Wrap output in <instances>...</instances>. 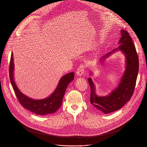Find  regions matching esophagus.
I'll list each match as a JSON object with an SVG mask.
<instances>
[{
  "instance_id": "1",
  "label": "esophagus",
  "mask_w": 147,
  "mask_h": 147,
  "mask_svg": "<svg viewBox=\"0 0 147 147\" xmlns=\"http://www.w3.org/2000/svg\"><path fill=\"white\" fill-rule=\"evenodd\" d=\"M84 69H85V66L84 65H80L76 71V74L79 77H81L83 74H84Z\"/></svg>"
}]
</instances>
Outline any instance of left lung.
<instances>
[{"label":"left lung","instance_id":"left-lung-1","mask_svg":"<svg viewBox=\"0 0 147 147\" xmlns=\"http://www.w3.org/2000/svg\"><path fill=\"white\" fill-rule=\"evenodd\" d=\"M120 45L105 55L100 57L99 61L103 63L114 53L120 51L125 57V70L117 87L108 95L99 96L96 94L95 84L91 77L88 81L91 88L90 102L92 107L104 114L118 111L131 99L136 83L139 70L138 55L135 46L129 33L124 30H120ZM90 76L93 73L90 71Z\"/></svg>","mask_w":147,"mask_h":147}]
</instances>
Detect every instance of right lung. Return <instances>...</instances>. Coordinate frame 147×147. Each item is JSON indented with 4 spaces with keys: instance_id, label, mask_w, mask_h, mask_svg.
<instances>
[{
    "instance_id": "obj_1",
    "label": "right lung",
    "mask_w": 147,
    "mask_h": 147,
    "mask_svg": "<svg viewBox=\"0 0 147 147\" xmlns=\"http://www.w3.org/2000/svg\"><path fill=\"white\" fill-rule=\"evenodd\" d=\"M14 64L12 53L10 59L9 75L11 86L16 96L24 108L40 116L54 113L60 108L67 86L74 78L73 72L62 76L55 91L49 96L44 99H34L26 95L18 89L14 80Z\"/></svg>"
}]
</instances>
